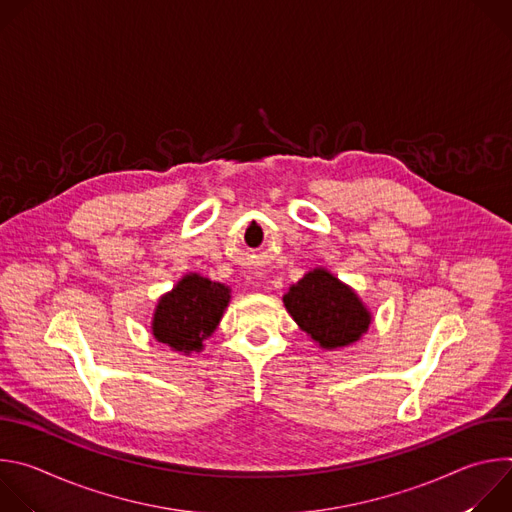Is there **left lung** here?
<instances>
[{"mask_svg":"<svg viewBox=\"0 0 512 512\" xmlns=\"http://www.w3.org/2000/svg\"><path fill=\"white\" fill-rule=\"evenodd\" d=\"M283 304L296 324L326 350L356 342L373 320L354 289L324 267L308 271L291 285Z\"/></svg>","mask_w":512,"mask_h":512,"instance_id":"8db88e82","label":"left lung"}]
</instances>
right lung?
Returning a JSON list of instances; mask_svg holds the SVG:
<instances>
[{"label": "right lung", "mask_w": 512, "mask_h": 512, "mask_svg": "<svg viewBox=\"0 0 512 512\" xmlns=\"http://www.w3.org/2000/svg\"><path fill=\"white\" fill-rule=\"evenodd\" d=\"M229 302V285L188 273L160 298L152 320V334L172 350L184 354L200 352L202 342L216 330Z\"/></svg>", "instance_id": "1"}]
</instances>
